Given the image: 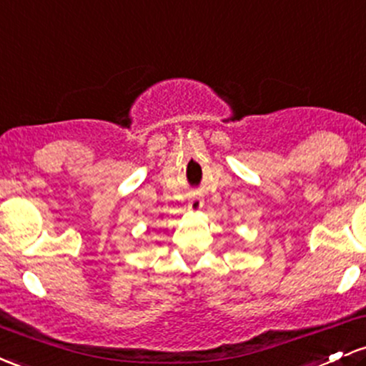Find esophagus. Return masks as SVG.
<instances>
[{
  "instance_id": "1",
  "label": "esophagus",
  "mask_w": 366,
  "mask_h": 366,
  "mask_svg": "<svg viewBox=\"0 0 366 366\" xmlns=\"http://www.w3.org/2000/svg\"><path fill=\"white\" fill-rule=\"evenodd\" d=\"M203 207V202L199 198H194V199H191V203H189V208L191 210H199V208Z\"/></svg>"
}]
</instances>
